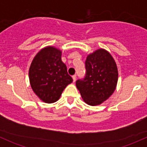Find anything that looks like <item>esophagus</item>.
I'll return each mask as SVG.
<instances>
[{"instance_id":"obj_1","label":"esophagus","mask_w":147,"mask_h":147,"mask_svg":"<svg viewBox=\"0 0 147 147\" xmlns=\"http://www.w3.org/2000/svg\"><path fill=\"white\" fill-rule=\"evenodd\" d=\"M76 78H77L76 75H73V76H72V79H73V82H75V81H76Z\"/></svg>"}]
</instances>
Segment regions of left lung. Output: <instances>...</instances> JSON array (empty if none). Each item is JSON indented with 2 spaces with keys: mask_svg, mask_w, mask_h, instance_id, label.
Wrapping results in <instances>:
<instances>
[{
  "mask_svg": "<svg viewBox=\"0 0 147 147\" xmlns=\"http://www.w3.org/2000/svg\"><path fill=\"white\" fill-rule=\"evenodd\" d=\"M85 76L76 81L83 100L92 106L107 100L116 88L118 80L117 65L110 54L103 49L87 56Z\"/></svg>",
  "mask_w": 147,
  "mask_h": 147,
  "instance_id": "8db88e82",
  "label": "left lung"
}]
</instances>
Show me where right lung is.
<instances>
[{
	"mask_svg": "<svg viewBox=\"0 0 147 147\" xmlns=\"http://www.w3.org/2000/svg\"><path fill=\"white\" fill-rule=\"evenodd\" d=\"M61 51L47 47L35 55L29 69L31 87L36 95L46 103L57 101L72 78L61 60Z\"/></svg>",
	"mask_w": 147,
	"mask_h": 147,
	"instance_id": "right-lung-1",
	"label": "right lung"
}]
</instances>
